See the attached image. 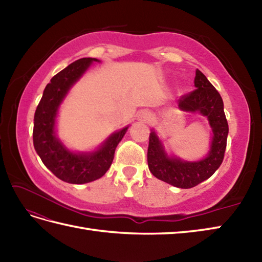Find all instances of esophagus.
Masks as SVG:
<instances>
[{
    "mask_svg": "<svg viewBox=\"0 0 262 262\" xmlns=\"http://www.w3.org/2000/svg\"><path fill=\"white\" fill-rule=\"evenodd\" d=\"M141 117H142L143 120L147 121V120H149V118H151V114H149V113H142Z\"/></svg>",
    "mask_w": 262,
    "mask_h": 262,
    "instance_id": "obj_1",
    "label": "esophagus"
}]
</instances>
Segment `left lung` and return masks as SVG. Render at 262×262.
<instances>
[{"instance_id": "left-lung-1", "label": "left lung", "mask_w": 262, "mask_h": 262, "mask_svg": "<svg viewBox=\"0 0 262 262\" xmlns=\"http://www.w3.org/2000/svg\"><path fill=\"white\" fill-rule=\"evenodd\" d=\"M194 86L196 90L178 100V105L183 111L199 113L207 117L214 134L207 157L197 162L169 158L157 133L153 130L148 141L147 163L151 173L169 185L182 189L197 186L215 173L223 162L229 134L221 94L199 70L196 71Z\"/></svg>"}]
</instances>
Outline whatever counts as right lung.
I'll return each mask as SVG.
<instances>
[{"label":"right lung","mask_w":262,"mask_h":262,"mask_svg":"<svg viewBox=\"0 0 262 262\" xmlns=\"http://www.w3.org/2000/svg\"><path fill=\"white\" fill-rule=\"evenodd\" d=\"M96 58H81L55 75L46 85L33 119V146L42 163L58 179L82 185L101 178L113 163L116 147L128 127L114 133L97 151L74 153L69 151L55 134L59 104L72 85L80 79Z\"/></svg>","instance_id":"add662e5"}]
</instances>
